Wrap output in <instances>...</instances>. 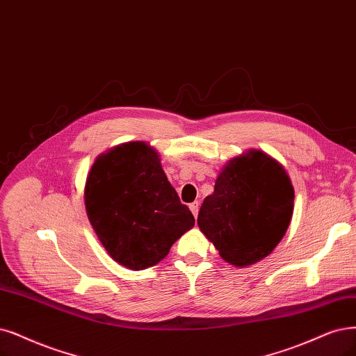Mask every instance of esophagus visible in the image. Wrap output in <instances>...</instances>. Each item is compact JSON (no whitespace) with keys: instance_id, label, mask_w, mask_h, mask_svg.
Instances as JSON below:
<instances>
[{"instance_id":"obj_1","label":"esophagus","mask_w":356,"mask_h":356,"mask_svg":"<svg viewBox=\"0 0 356 356\" xmlns=\"http://www.w3.org/2000/svg\"><path fill=\"white\" fill-rule=\"evenodd\" d=\"M189 208H191V211H192V214H193L195 217H198V211H200V204L195 201V202L189 204Z\"/></svg>"}]
</instances>
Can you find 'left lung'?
I'll use <instances>...</instances> for the list:
<instances>
[{
    "mask_svg": "<svg viewBox=\"0 0 356 356\" xmlns=\"http://www.w3.org/2000/svg\"><path fill=\"white\" fill-rule=\"evenodd\" d=\"M295 191L284 167L249 149L230 160L198 214V226L220 257L249 267L280 243L293 216Z\"/></svg>",
    "mask_w": 356,
    "mask_h": 356,
    "instance_id": "obj_1",
    "label": "left lung"
}]
</instances>
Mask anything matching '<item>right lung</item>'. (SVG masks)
I'll use <instances>...</instances> for the list:
<instances>
[{"instance_id":"right-lung-1","label":"right lung","mask_w":356,"mask_h":356,"mask_svg":"<svg viewBox=\"0 0 356 356\" xmlns=\"http://www.w3.org/2000/svg\"><path fill=\"white\" fill-rule=\"evenodd\" d=\"M85 207L105 251L135 271L158 264L195 226L167 180L160 154L142 140L97 156L85 183Z\"/></svg>"}]
</instances>
